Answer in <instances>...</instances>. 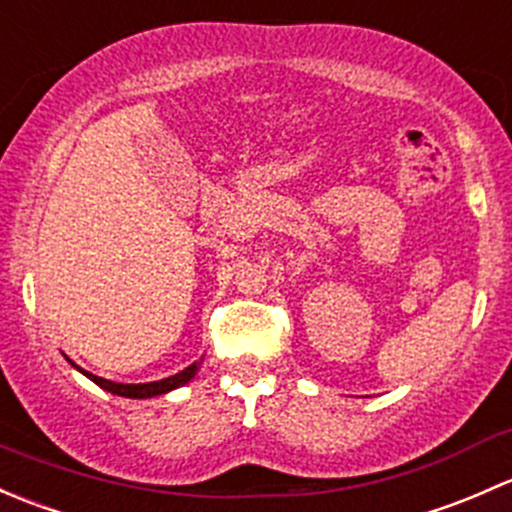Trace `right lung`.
<instances>
[{
    "mask_svg": "<svg viewBox=\"0 0 512 512\" xmlns=\"http://www.w3.org/2000/svg\"><path fill=\"white\" fill-rule=\"evenodd\" d=\"M194 372H197V365H189L187 370L172 374V377L160 379V382H147V384H118V382H110V379L96 377V374H88V372L83 374H86L88 379H93L98 387H103L105 392H113L118 394V397H128V399H147V397H157V394L170 392V389L182 387V384H187L189 379L194 377Z\"/></svg>",
    "mask_w": 512,
    "mask_h": 512,
    "instance_id": "obj_1",
    "label": "right lung"
}]
</instances>
